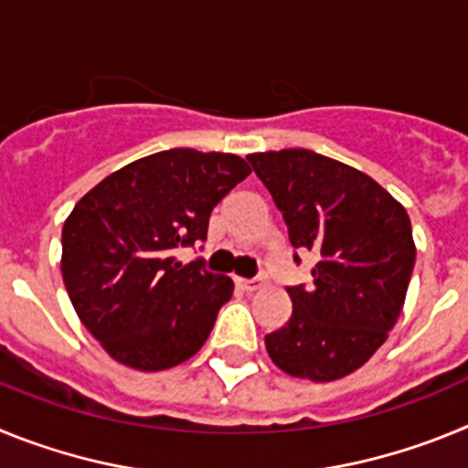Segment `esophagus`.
I'll return each instance as SVG.
<instances>
[{
	"label": "esophagus",
	"mask_w": 468,
	"mask_h": 468,
	"mask_svg": "<svg viewBox=\"0 0 468 468\" xmlns=\"http://www.w3.org/2000/svg\"><path fill=\"white\" fill-rule=\"evenodd\" d=\"M234 283H237V288H241L243 292H255L260 288V281L255 279H237Z\"/></svg>",
	"instance_id": "esophagus-1"
}]
</instances>
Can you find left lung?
<instances>
[{
  "mask_svg": "<svg viewBox=\"0 0 468 468\" xmlns=\"http://www.w3.org/2000/svg\"><path fill=\"white\" fill-rule=\"evenodd\" d=\"M246 159L283 213L292 248L318 258L309 288H285L292 314L264 337L267 354L292 378H345L399 321L417 255L410 218L373 177L330 156L281 150Z\"/></svg>",
  "mask_w": 468,
  "mask_h": 468,
  "instance_id": "obj_1",
  "label": "left lung"
}]
</instances>
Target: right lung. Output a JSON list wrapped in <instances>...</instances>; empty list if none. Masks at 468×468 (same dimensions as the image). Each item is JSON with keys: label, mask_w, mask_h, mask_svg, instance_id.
I'll use <instances>...</instances> for the list:
<instances>
[{"label": "right lung", "mask_w": 468, "mask_h": 468, "mask_svg": "<svg viewBox=\"0 0 468 468\" xmlns=\"http://www.w3.org/2000/svg\"><path fill=\"white\" fill-rule=\"evenodd\" d=\"M248 176L241 156L177 147L119 168L77 201L60 271L80 321L114 361L156 373L204 346L234 283L201 260L177 262L176 250L204 241L210 210Z\"/></svg>", "instance_id": "add662e5"}]
</instances>
